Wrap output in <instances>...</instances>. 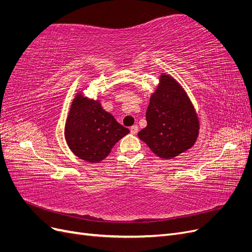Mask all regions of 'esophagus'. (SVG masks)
<instances>
[{
  "label": "esophagus",
  "mask_w": 252,
  "mask_h": 252,
  "mask_svg": "<svg viewBox=\"0 0 252 252\" xmlns=\"http://www.w3.org/2000/svg\"><path fill=\"white\" fill-rule=\"evenodd\" d=\"M138 131H139V127L136 126V125L132 126V127L130 128V133H131V134H136V133H138Z\"/></svg>",
  "instance_id": "obj_1"
}]
</instances>
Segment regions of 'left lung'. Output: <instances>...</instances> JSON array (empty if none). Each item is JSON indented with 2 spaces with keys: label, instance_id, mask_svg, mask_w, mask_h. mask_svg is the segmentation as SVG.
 <instances>
[{
  "label": "left lung",
  "instance_id": "1",
  "mask_svg": "<svg viewBox=\"0 0 252 252\" xmlns=\"http://www.w3.org/2000/svg\"><path fill=\"white\" fill-rule=\"evenodd\" d=\"M147 126L138 133L155 155L173 158L191 148L200 122L186 91L171 75L162 73L146 112Z\"/></svg>",
  "mask_w": 252,
  "mask_h": 252
}]
</instances>
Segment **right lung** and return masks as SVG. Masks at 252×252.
<instances>
[{"label":"right lung","mask_w":252,"mask_h":252,"mask_svg":"<svg viewBox=\"0 0 252 252\" xmlns=\"http://www.w3.org/2000/svg\"><path fill=\"white\" fill-rule=\"evenodd\" d=\"M128 133L100 101L75 94L65 124L66 143L75 156L89 163L101 162Z\"/></svg>","instance_id":"1"}]
</instances>
